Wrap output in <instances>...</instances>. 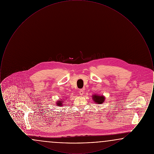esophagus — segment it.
Masks as SVG:
<instances>
[{
    "label": "esophagus",
    "instance_id": "1",
    "mask_svg": "<svg viewBox=\"0 0 154 154\" xmlns=\"http://www.w3.org/2000/svg\"><path fill=\"white\" fill-rule=\"evenodd\" d=\"M84 92V91H83V89H81L80 91H79V94H80V95L81 96L83 95Z\"/></svg>",
    "mask_w": 154,
    "mask_h": 154
}]
</instances>
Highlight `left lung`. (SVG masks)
<instances>
[{"label":"left lung","mask_w":154,"mask_h":154,"mask_svg":"<svg viewBox=\"0 0 154 154\" xmlns=\"http://www.w3.org/2000/svg\"><path fill=\"white\" fill-rule=\"evenodd\" d=\"M92 99H93L94 102L98 104H101L103 103H104L105 100V96L103 95H99L97 94H95L92 95Z\"/></svg>","instance_id":"1"}]
</instances>
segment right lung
I'll use <instances>...</instances> for the list:
<instances>
[{
  "label": "right lung",
  "instance_id": "1",
  "mask_svg": "<svg viewBox=\"0 0 154 154\" xmlns=\"http://www.w3.org/2000/svg\"><path fill=\"white\" fill-rule=\"evenodd\" d=\"M64 100H62V99H60V100H58L57 103H56V105H57V106H59V107H60V106H63V103L65 102H64Z\"/></svg>",
  "mask_w": 154,
  "mask_h": 154
}]
</instances>
